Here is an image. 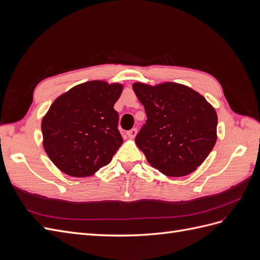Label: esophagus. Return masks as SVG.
<instances>
[{
    "label": "esophagus",
    "mask_w": 260,
    "mask_h": 260,
    "mask_svg": "<svg viewBox=\"0 0 260 260\" xmlns=\"http://www.w3.org/2000/svg\"><path fill=\"white\" fill-rule=\"evenodd\" d=\"M137 133H138V130H137L136 128H133V129L129 130V131L127 132V135H128V137H129L130 139H135L136 136H137Z\"/></svg>",
    "instance_id": "obj_1"
}]
</instances>
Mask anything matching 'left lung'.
<instances>
[{
	"label": "left lung",
	"mask_w": 260,
	"mask_h": 260,
	"mask_svg": "<svg viewBox=\"0 0 260 260\" xmlns=\"http://www.w3.org/2000/svg\"><path fill=\"white\" fill-rule=\"evenodd\" d=\"M132 89L147 116L136 138L147 161L167 177L192 174L216 144L215 108L199 92L176 82H135Z\"/></svg>",
	"instance_id": "obj_1"
}]
</instances>
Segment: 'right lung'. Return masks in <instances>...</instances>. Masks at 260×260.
Returning <instances> with one entry per match:
<instances>
[{
  "instance_id": "right-lung-1",
  "label": "right lung",
  "mask_w": 260,
  "mask_h": 260,
  "mask_svg": "<svg viewBox=\"0 0 260 260\" xmlns=\"http://www.w3.org/2000/svg\"><path fill=\"white\" fill-rule=\"evenodd\" d=\"M121 83L92 80L55 100L42 118L43 148L65 175L85 178L111 162L122 144L114 105Z\"/></svg>"
}]
</instances>
